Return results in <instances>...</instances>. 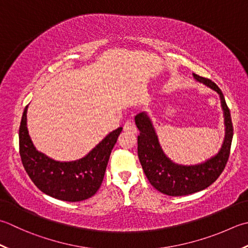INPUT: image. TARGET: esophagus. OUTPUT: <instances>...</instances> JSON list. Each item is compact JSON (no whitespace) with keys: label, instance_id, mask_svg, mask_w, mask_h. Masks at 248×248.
Segmentation results:
<instances>
[{"label":"esophagus","instance_id":"1","mask_svg":"<svg viewBox=\"0 0 248 248\" xmlns=\"http://www.w3.org/2000/svg\"><path fill=\"white\" fill-rule=\"evenodd\" d=\"M124 132H129V133H137L138 129L135 127V124L132 120H127L124 125Z\"/></svg>","mask_w":248,"mask_h":248}]
</instances>
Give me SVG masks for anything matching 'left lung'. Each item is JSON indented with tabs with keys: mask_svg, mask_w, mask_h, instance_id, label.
Masks as SVG:
<instances>
[{
	"mask_svg": "<svg viewBox=\"0 0 248 248\" xmlns=\"http://www.w3.org/2000/svg\"><path fill=\"white\" fill-rule=\"evenodd\" d=\"M193 78L202 82L219 94L225 117V139L217 155L195 166H182L166 156L160 146L153 121L146 111L135 116V124L140 130L138 137V155L144 173L149 183L164 195L178 197L191 195L212 185L224 171L230 155L233 138L230 110L221 90L211 79L193 73Z\"/></svg>",
	"mask_w": 248,
	"mask_h": 248,
	"instance_id": "obj_1",
	"label": "left lung"
}]
</instances>
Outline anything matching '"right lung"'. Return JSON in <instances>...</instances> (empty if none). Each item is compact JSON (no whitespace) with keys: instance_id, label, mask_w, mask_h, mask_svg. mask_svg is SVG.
<instances>
[{"instance_id":"add662e5","label":"right lung","mask_w":248,"mask_h":248,"mask_svg":"<svg viewBox=\"0 0 248 248\" xmlns=\"http://www.w3.org/2000/svg\"><path fill=\"white\" fill-rule=\"evenodd\" d=\"M26 106L19 128V153L23 168L41 191L58 200L78 202L99 190L111 149L123 128L111 131L86 155L75 161H56L35 148L27 127Z\"/></svg>"}]
</instances>
